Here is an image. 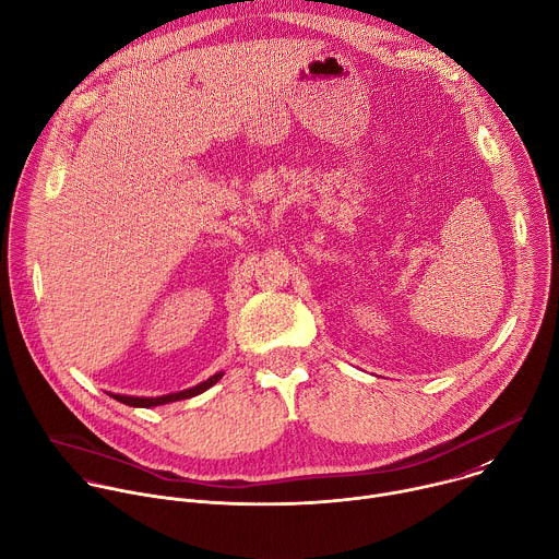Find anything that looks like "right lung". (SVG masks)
<instances>
[{
	"mask_svg": "<svg viewBox=\"0 0 559 559\" xmlns=\"http://www.w3.org/2000/svg\"><path fill=\"white\" fill-rule=\"evenodd\" d=\"M222 378H224V370H219V373H215L213 378H209L206 382H202V384H198V386H193V389H186V391L170 393V395H162V397H131V395H111V397H114L116 402L127 404V406H133V408H153V406H164V404H170V402L195 397V395L209 391L211 386H215Z\"/></svg>",
	"mask_w": 559,
	"mask_h": 559,
	"instance_id": "right-lung-1",
	"label": "right lung"
}]
</instances>
